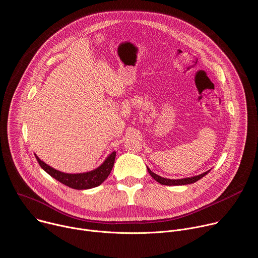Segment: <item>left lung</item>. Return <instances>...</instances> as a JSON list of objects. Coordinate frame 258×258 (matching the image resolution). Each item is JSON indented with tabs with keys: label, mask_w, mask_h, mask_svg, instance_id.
Here are the masks:
<instances>
[{
	"label": "left lung",
	"mask_w": 258,
	"mask_h": 258,
	"mask_svg": "<svg viewBox=\"0 0 258 258\" xmlns=\"http://www.w3.org/2000/svg\"><path fill=\"white\" fill-rule=\"evenodd\" d=\"M148 170V173L151 175V177L156 180L158 183L162 184V185H186V184H191V183H195L197 182L198 180H200L201 178H203L204 176H206L210 171H207L199 176H195V177H190V178H184V179H167V178H163V177H160L156 174H154L153 172L150 171L149 168H147Z\"/></svg>",
	"instance_id": "8db88e82"
}]
</instances>
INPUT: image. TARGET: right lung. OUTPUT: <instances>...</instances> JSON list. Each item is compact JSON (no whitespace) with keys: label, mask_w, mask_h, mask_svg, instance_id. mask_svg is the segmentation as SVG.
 Listing matches in <instances>:
<instances>
[{"label":"right lung","mask_w":258,"mask_h":258,"mask_svg":"<svg viewBox=\"0 0 258 258\" xmlns=\"http://www.w3.org/2000/svg\"><path fill=\"white\" fill-rule=\"evenodd\" d=\"M40 167L46 172L48 173L51 177H53L55 180L59 181L60 183L71 187L74 189H89L93 188L101 185L107 177L110 175L112 168L114 166V160L116 156V152H112L108 158L103 162V165L100 166L98 169L93 170L91 172L83 173V174H66L61 173L59 171H56L55 169L46 165L43 162L37 155H35Z\"/></svg>","instance_id":"add662e5"}]
</instances>
